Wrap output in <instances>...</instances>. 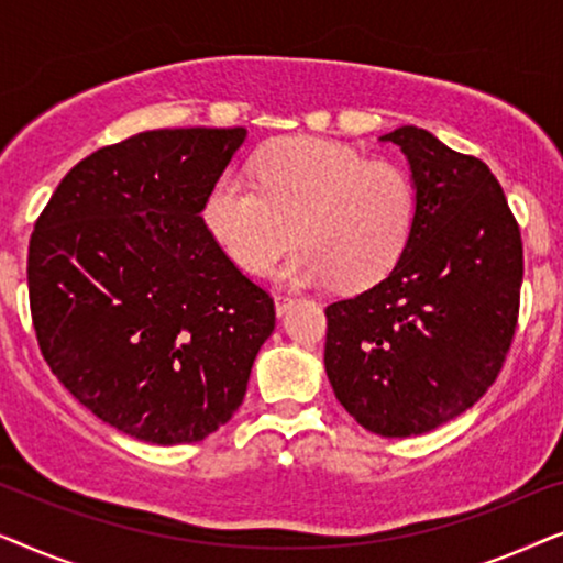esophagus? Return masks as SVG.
<instances>
[{
    "mask_svg": "<svg viewBox=\"0 0 563 563\" xmlns=\"http://www.w3.org/2000/svg\"><path fill=\"white\" fill-rule=\"evenodd\" d=\"M297 302V299L295 297H287V295H276L274 297V307H276V314H284V312H287L289 310V307L291 305H295Z\"/></svg>",
    "mask_w": 563,
    "mask_h": 563,
    "instance_id": "esophagus-1",
    "label": "esophagus"
}]
</instances>
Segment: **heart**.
Masks as SVG:
<instances>
[{"label": "heart", "mask_w": 563, "mask_h": 563, "mask_svg": "<svg viewBox=\"0 0 563 563\" xmlns=\"http://www.w3.org/2000/svg\"><path fill=\"white\" fill-rule=\"evenodd\" d=\"M253 176L222 174L202 207L210 235L245 272H268L297 235L305 245L276 272L282 282L356 291L387 279L410 245L418 195L402 166L299 135L258 151Z\"/></svg>", "instance_id": "obj_1"}]
</instances>
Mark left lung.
<instances>
[{
  "label": "left lung",
  "mask_w": 563,
  "mask_h": 563,
  "mask_svg": "<svg viewBox=\"0 0 563 563\" xmlns=\"http://www.w3.org/2000/svg\"><path fill=\"white\" fill-rule=\"evenodd\" d=\"M382 141L410 161L415 230L387 279L325 307V372L358 426L407 438L466 412L503 372L518 325L522 241L484 161L415 125Z\"/></svg>",
  "instance_id": "left-lung-1"
}]
</instances>
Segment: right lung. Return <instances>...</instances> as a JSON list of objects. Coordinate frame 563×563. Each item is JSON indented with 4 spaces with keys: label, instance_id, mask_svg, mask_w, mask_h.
Here are the masks:
<instances>
[{
    "label": "right lung",
    "instance_id": "1",
    "mask_svg": "<svg viewBox=\"0 0 563 563\" xmlns=\"http://www.w3.org/2000/svg\"><path fill=\"white\" fill-rule=\"evenodd\" d=\"M245 128L148 130L79 161L30 235L43 358L79 402L145 443L233 418L274 333V299L210 235L202 207Z\"/></svg>",
    "mask_w": 563,
    "mask_h": 563
}]
</instances>
